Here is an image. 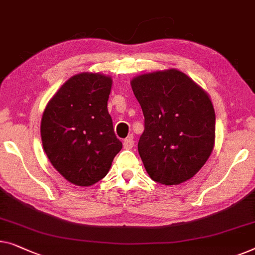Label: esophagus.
I'll return each instance as SVG.
<instances>
[{"instance_id":"1","label":"esophagus","mask_w":255,"mask_h":255,"mask_svg":"<svg viewBox=\"0 0 255 255\" xmlns=\"http://www.w3.org/2000/svg\"><path fill=\"white\" fill-rule=\"evenodd\" d=\"M123 146H124L125 149H131V148H133V146H134L133 138H132V136H128V138L125 139L124 142H123Z\"/></svg>"}]
</instances>
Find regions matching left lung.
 <instances>
[{"label":"left lung","instance_id":"8db88e82","mask_svg":"<svg viewBox=\"0 0 255 255\" xmlns=\"http://www.w3.org/2000/svg\"><path fill=\"white\" fill-rule=\"evenodd\" d=\"M145 130L138 152L150 178L178 185L204 167L215 145V110L204 88L177 69L132 78Z\"/></svg>","mask_w":255,"mask_h":255}]
</instances>
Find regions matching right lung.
<instances>
[{
	"mask_svg": "<svg viewBox=\"0 0 255 255\" xmlns=\"http://www.w3.org/2000/svg\"><path fill=\"white\" fill-rule=\"evenodd\" d=\"M112 86L110 76L78 73L62 85L43 112L40 131L45 153L77 186L102 179L123 146L107 108Z\"/></svg>",
	"mask_w": 255,
	"mask_h": 255,
	"instance_id": "1",
	"label": "right lung"
}]
</instances>
